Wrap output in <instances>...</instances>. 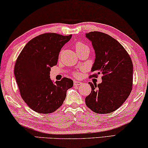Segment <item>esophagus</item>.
<instances>
[{"instance_id": "34e87169", "label": "esophagus", "mask_w": 148, "mask_h": 148, "mask_svg": "<svg viewBox=\"0 0 148 148\" xmlns=\"http://www.w3.org/2000/svg\"><path fill=\"white\" fill-rule=\"evenodd\" d=\"M73 83H74V85L75 86H79V85H81V84H82L81 82L77 81H74Z\"/></svg>"}]
</instances>
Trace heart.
Returning a JSON list of instances; mask_svg holds the SVG:
<instances>
[{
	"mask_svg": "<svg viewBox=\"0 0 148 148\" xmlns=\"http://www.w3.org/2000/svg\"><path fill=\"white\" fill-rule=\"evenodd\" d=\"M75 49H76V51L78 52L81 51V50H85V49H88L89 48L88 47H87L86 45H84V43H83L82 42H77L76 44H75ZM62 54V52H60V55ZM74 76L75 77H78L79 75V73L78 72H74L73 73Z\"/></svg>",
	"mask_w": 148,
	"mask_h": 148,
	"instance_id": "b5f03b06",
	"label": "heart"
}]
</instances>
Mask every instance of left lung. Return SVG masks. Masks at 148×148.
<instances>
[{
    "label": "left lung",
    "instance_id": "left-lung-1",
    "mask_svg": "<svg viewBox=\"0 0 148 148\" xmlns=\"http://www.w3.org/2000/svg\"><path fill=\"white\" fill-rule=\"evenodd\" d=\"M95 50L96 59L92 71L101 73V83H88L90 94L85 98L87 107L96 113L115 111L129 96L132 89L133 64L129 54L118 41L108 34L92 31L86 33Z\"/></svg>",
    "mask_w": 148,
    "mask_h": 148
}]
</instances>
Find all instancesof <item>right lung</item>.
<instances>
[{
	"mask_svg": "<svg viewBox=\"0 0 148 148\" xmlns=\"http://www.w3.org/2000/svg\"><path fill=\"white\" fill-rule=\"evenodd\" d=\"M72 35L47 33L27 43L17 58L14 75L23 101L31 110L47 114L58 110L73 81L67 77L55 84L50 79V67L58 63V56Z\"/></svg>",
	"mask_w": 148,
	"mask_h": 148,
	"instance_id": "right-lung-1",
	"label": "right lung"
}]
</instances>
